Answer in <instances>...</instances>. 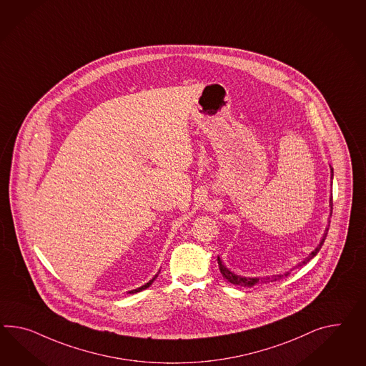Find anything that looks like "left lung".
<instances>
[{"label": "left lung", "instance_id": "1", "mask_svg": "<svg viewBox=\"0 0 366 366\" xmlns=\"http://www.w3.org/2000/svg\"><path fill=\"white\" fill-rule=\"evenodd\" d=\"M330 179L333 180V169H332V167H330ZM332 206H333V200H332V197H329L330 216H332ZM330 216H329V219H330ZM329 223H330V220H329ZM328 229L329 228H325L324 234H322V237H321V240H320L319 245L315 248V251H312V252L310 253V256L305 257L302 262H299L295 268L301 267L302 264H307V262H310V259H313V257L317 254V252L321 249V247H322V244L325 242V237H327V234H328ZM217 264H219L220 273L223 274L224 279H227L231 284L239 285V287H245V288H251V287L262 285V284H267V282H277V280H280L282 277H287V276L290 274V272H285L284 274H274V276H271V277H248V276H240V274H236L234 272L229 271V269L225 267L224 264H223V262L220 260L219 256H217Z\"/></svg>", "mask_w": 366, "mask_h": 366}]
</instances>
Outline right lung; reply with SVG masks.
I'll list each match as a JSON object with an SVG mask.
<instances>
[{
  "label": "right lung",
  "mask_w": 366,
  "mask_h": 366,
  "mask_svg": "<svg viewBox=\"0 0 366 366\" xmlns=\"http://www.w3.org/2000/svg\"><path fill=\"white\" fill-rule=\"evenodd\" d=\"M159 272H158V273H159ZM158 273H157V274H155V276H154V277H152V279H151L150 282H146V284H144V285H142V287H139V288H137V290H132V291L129 292V293H138V292H141V291H143V290H146V288H149V287H150L151 284H152V282H154V280H155V279H157V277H158Z\"/></svg>",
  "instance_id": "obj_1"
}]
</instances>
